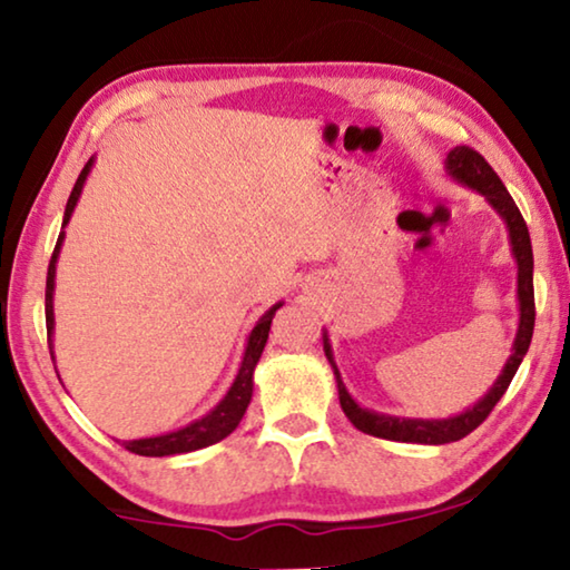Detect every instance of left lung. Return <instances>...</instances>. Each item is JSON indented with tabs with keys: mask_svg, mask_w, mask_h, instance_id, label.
I'll return each instance as SVG.
<instances>
[{
	"mask_svg": "<svg viewBox=\"0 0 570 570\" xmlns=\"http://www.w3.org/2000/svg\"><path fill=\"white\" fill-rule=\"evenodd\" d=\"M445 175H449L451 180L461 183V186L476 190L479 196H484L487 204L492 206L499 214V218L504 222L514 265H518V308H520L518 334H514L512 352L507 356L502 374L497 376L492 387L487 390V395L476 400L474 405L461 410L459 415H451V417H397V415L376 413V410L358 405V402L352 397V392L346 390L344 380H341V372L334 358V348H331L328 331H323V352H326L331 370H334V376H336L341 410H344L346 417L352 420L354 428H358V431L366 435L387 438V441L443 445V443L461 441L463 435H469L474 428L484 423L487 415L492 413V407L499 402V397H502L507 387H510L512 376L518 374L522 358L530 348L532 328H535L530 232L520 214V208L514 206L510 190H507L504 183L499 180V175L492 170V165H489L476 150H471V147H453V150L445 155Z\"/></svg>",
	"mask_w": 570,
	"mask_h": 570,
	"instance_id": "8db88e82",
	"label": "left lung"
}]
</instances>
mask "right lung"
<instances>
[{
    "mask_svg": "<svg viewBox=\"0 0 570 570\" xmlns=\"http://www.w3.org/2000/svg\"><path fill=\"white\" fill-rule=\"evenodd\" d=\"M94 160H96V157H91V160L83 165V170H81V175H78L71 196H68L63 226H60L56 249H52L50 267H48L46 326H48V344H50L52 362H56V352H52V334H56V313H52V293H56V265H58V257H60V247H63V239H66V226H68V222H71L78 198H81L83 183H86V178H89V173L94 168ZM277 308H283V301L275 303L273 308L259 315L255 328H252L249 336H247V346H244L239 372H236L232 387L226 390V395L218 400L206 415H200L198 420H194V423L178 428V431L150 435V438H135V441H125V449L137 453V456H175V453H190V451L206 449V445H214L218 441H224V438L229 435L236 425H239V420L244 417V413H247L249 400H252V390H255V366L259 362L262 352H265L269 326H273V318H275ZM58 380H60V374H58Z\"/></svg>",
    "mask_w": 570,
    "mask_h": 570,
    "instance_id": "1",
    "label": "right lung"
}]
</instances>
